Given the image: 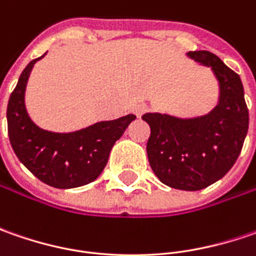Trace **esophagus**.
Segmentation results:
<instances>
[{
  "label": "esophagus",
  "instance_id": "1",
  "mask_svg": "<svg viewBox=\"0 0 256 256\" xmlns=\"http://www.w3.org/2000/svg\"><path fill=\"white\" fill-rule=\"evenodd\" d=\"M145 111H146V105L145 104H138V105L134 106V112H135L136 116H141Z\"/></svg>",
  "mask_w": 256,
  "mask_h": 256
}]
</instances>
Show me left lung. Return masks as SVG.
Here are the masks:
<instances>
[{"label": "left lung", "instance_id": "obj_1", "mask_svg": "<svg viewBox=\"0 0 256 256\" xmlns=\"http://www.w3.org/2000/svg\"><path fill=\"white\" fill-rule=\"evenodd\" d=\"M195 62L210 66L220 84V101L196 118L168 114L142 115L151 128L148 161L158 180L175 190L200 191L221 180L240 156L250 115L240 75L208 51H190Z\"/></svg>", "mask_w": 256, "mask_h": 256}]
</instances>
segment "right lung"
<instances>
[{
	"label": "right lung",
	"mask_w": 256,
	"mask_h": 256,
	"mask_svg": "<svg viewBox=\"0 0 256 256\" xmlns=\"http://www.w3.org/2000/svg\"><path fill=\"white\" fill-rule=\"evenodd\" d=\"M42 56L25 66L10 96L6 106L10 142L18 160L40 181L60 190L82 186L101 175L114 144L136 116L130 114L75 132L41 130L28 116L24 96L31 70Z\"/></svg>",
	"instance_id": "right-lung-1"
}]
</instances>
